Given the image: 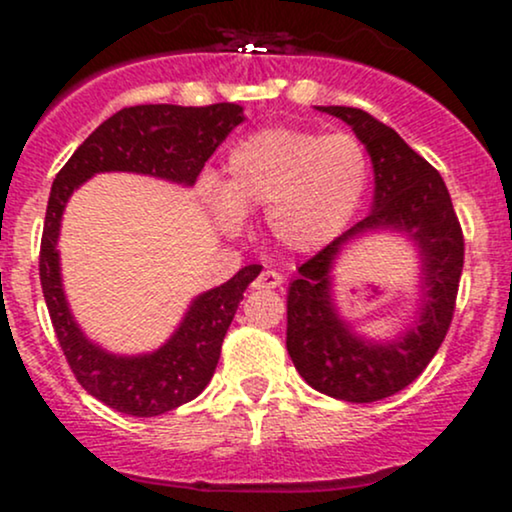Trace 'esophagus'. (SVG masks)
Segmentation results:
<instances>
[{"instance_id": "34e87169", "label": "esophagus", "mask_w": 512, "mask_h": 512, "mask_svg": "<svg viewBox=\"0 0 512 512\" xmlns=\"http://www.w3.org/2000/svg\"><path fill=\"white\" fill-rule=\"evenodd\" d=\"M252 286L255 289H276V286H281V274H276L274 269H262L260 274H257V279L252 281Z\"/></svg>"}]
</instances>
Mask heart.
<instances>
[{
  "mask_svg": "<svg viewBox=\"0 0 512 512\" xmlns=\"http://www.w3.org/2000/svg\"><path fill=\"white\" fill-rule=\"evenodd\" d=\"M226 185L209 180L204 195L223 228L245 209L267 207L269 233L284 248L308 252L344 231L368 185L366 149L351 134L272 127L228 151Z\"/></svg>",
  "mask_w": 512,
  "mask_h": 512,
  "instance_id": "1",
  "label": "heart"
}]
</instances>
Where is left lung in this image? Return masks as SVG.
<instances>
[{"instance_id":"8db88e82","label":"left lung","mask_w":512,"mask_h":512,"mask_svg":"<svg viewBox=\"0 0 512 512\" xmlns=\"http://www.w3.org/2000/svg\"><path fill=\"white\" fill-rule=\"evenodd\" d=\"M368 149L375 173L373 211L298 267L286 301V349L301 378L344 402H378L414 383L436 356L452 322L464 264V238L443 178L392 127L366 110L327 105ZM390 227L420 245L425 289L420 322L397 340L358 338L331 303V267L356 235Z\"/></svg>"}]
</instances>
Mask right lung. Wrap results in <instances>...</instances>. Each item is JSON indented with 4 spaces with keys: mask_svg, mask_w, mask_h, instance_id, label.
Segmentation results:
<instances>
[{
    "mask_svg": "<svg viewBox=\"0 0 512 512\" xmlns=\"http://www.w3.org/2000/svg\"><path fill=\"white\" fill-rule=\"evenodd\" d=\"M243 120V108L236 103L122 108L88 134L52 182L40 240V286L69 368L88 395L110 409L158 416L195 399L209 385L238 303L262 267L248 264L226 284L197 296L161 349L142 356L108 354L79 330L62 289L57 238L67 199L81 182L108 170L195 185L209 156Z\"/></svg>",
    "mask_w": 512,
    "mask_h": 512,
    "instance_id": "add662e5",
    "label": "right lung"
}]
</instances>
